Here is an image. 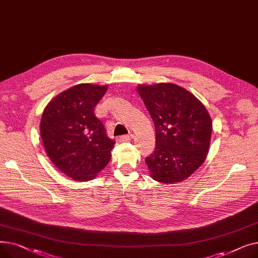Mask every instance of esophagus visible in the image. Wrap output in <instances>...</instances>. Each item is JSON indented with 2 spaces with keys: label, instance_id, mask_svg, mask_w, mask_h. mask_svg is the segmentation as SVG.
<instances>
[{
  "label": "esophagus",
  "instance_id": "34e87169",
  "mask_svg": "<svg viewBox=\"0 0 258 258\" xmlns=\"http://www.w3.org/2000/svg\"><path fill=\"white\" fill-rule=\"evenodd\" d=\"M133 139V135L132 134H127V135H123V136L119 137V141L120 142H125V141H130Z\"/></svg>",
  "mask_w": 258,
  "mask_h": 258
}]
</instances>
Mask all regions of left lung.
<instances>
[{"instance_id": "obj_1", "label": "left lung", "mask_w": 258, "mask_h": 258, "mask_svg": "<svg viewBox=\"0 0 258 258\" xmlns=\"http://www.w3.org/2000/svg\"><path fill=\"white\" fill-rule=\"evenodd\" d=\"M137 91L156 130L155 151L145 159L151 177L164 184L186 180L209 152L212 122L206 107L174 84L140 85Z\"/></svg>"}]
</instances>
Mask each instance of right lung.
Masks as SVG:
<instances>
[{"instance_id":"obj_1","label":"right lung","mask_w":258,"mask_h":258,"mask_svg":"<svg viewBox=\"0 0 258 258\" xmlns=\"http://www.w3.org/2000/svg\"><path fill=\"white\" fill-rule=\"evenodd\" d=\"M106 90L107 86H74L54 97L40 119V137L48 157L75 181L93 180L111 160L115 141L107 137L94 113Z\"/></svg>"}]
</instances>
